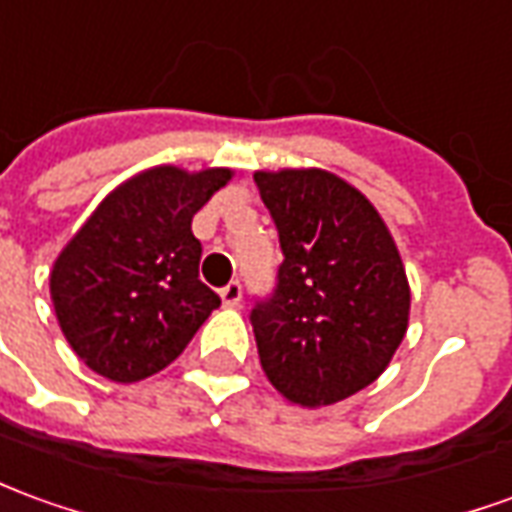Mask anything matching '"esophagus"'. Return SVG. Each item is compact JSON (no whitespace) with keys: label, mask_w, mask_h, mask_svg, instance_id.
Wrapping results in <instances>:
<instances>
[{"label":"esophagus","mask_w":512,"mask_h":512,"mask_svg":"<svg viewBox=\"0 0 512 512\" xmlns=\"http://www.w3.org/2000/svg\"><path fill=\"white\" fill-rule=\"evenodd\" d=\"M241 299H244V288H241V282L238 280L221 288V302L227 307H238L241 305Z\"/></svg>","instance_id":"1"}]
</instances>
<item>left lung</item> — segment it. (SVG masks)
Returning <instances> with one entry per match:
<instances>
[{"label":"left lung","instance_id":"8db88e82","mask_svg":"<svg viewBox=\"0 0 512 512\" xmlns=\"http://www.w3.org/2000/svg\"><path fill=\"white\" fill-rule=\"evenodd\" d=\"M255 182L282 249L277 288L249 316L260 366L293 405H335L377 380L405 338L402 257L374 205L330 171Z\"/></svg>","mask_w":512,"mask_h":512}]
</instances>
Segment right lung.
Returning <instances> with one entry per match:
<instances>
[{
  "instance_id": "add662e5",
  "label": "right lung",
  "mask_w": 512,
  "mask_h": 512,
  "mask_svg": "<svg viewBox=\"0 0 512 512\" xmlns=\"http://www.w3.org/2000/svg\"><path fill=\"white\" fill-rule=\"evenodd\" d=\"M230 180V169L155 166L107 194L57 255L52 305L91 371L113 382L152 377L221 305L199 280L191 221Z\"/></svg>"
}]
</instances>
